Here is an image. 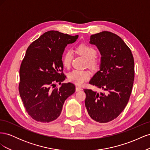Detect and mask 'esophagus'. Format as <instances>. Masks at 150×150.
<instances>
[{
    "label": "esophagus",
    "instance_id": "1",
    "mask_svg": "<svg viewBox=\"0 0 150 150\" xmlns=\"http://www.w3.org/2000/svg\"><path fill=\"white\" fill-rule=\"evenodd\" d=\"M81 89H82V88L79 87V86H76V91H81Z\"/></svg>",
    "mask_w": 150,
    "mask_h": 150
}]
</instances>
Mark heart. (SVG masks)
<instances>
[{
  "mask_svg": "<svg viewBox=\"0 0 150 150\" xmlns=\"http://www.w3.org/2000/svg\"><path fill=\"white\" fill-rule=\"evenodd\" d=\"M78 51L84 56L87 59V64L89 67L94 69L97 67L98 62L96 59L97 52L93 47L86 44H81L77 48ZM72 59V52L71 50H67L62 56V61L64 67H69ZM90 77V72L88 70L74 69L68 75V79L71 82L76 84L81 85L87 81Z\"/></svg>",
  "mask_w": 150,
  "mask_h": 150,
  "instance_id": "obj_1",
  "label": "heart"
}]
</instances>
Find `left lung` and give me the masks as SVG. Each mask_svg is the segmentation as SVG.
I'll return each mask as SVG.
<instances>
[{"instance_id": "1", "label": "left lung", "mask_w": 150, "mask_h": 150, "mask_svg": "<svg viewBox=\"0 0 150 150\" xmlns=\"http://www.w3.org/2000/svg\"><path fill=\"white\" fill-rule=\"evenodd\" d=\"M89 43L96 45L101 55L100 70L89 84L104 93L84 89L85 106L93 120L108 122L121 114L129 101L134 78V59L122 39L111 32L91 35Z\"/></svg>"}]
</instances>
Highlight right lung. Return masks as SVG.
I'll list each match as a JSON object with an SVG mask.
<instances>
[{"label":"right lung","mask_w":150,"mask_h":150,"mask_svg":"<svg viewBox=\"0 0 150 150\" xmlns=\"http://www.w3.org/2000/svg\"><path fill=\"white\" fill-rule=\"evenodd\" d=\"M72 36L58 31L44 33L27 49L20 70L19 91L28 115L37 121L49 122L60 116L66 99L76 91L74 84L62 83V54L67 44L74 42Z\"/></svg>","instance_id":"obj_1"}]
</instances>
